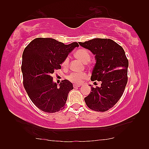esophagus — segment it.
<instances>
[{
	"instance_id": "1",
	"label": "esophagus",
	"mask_w": 149,
	"mask_h": 149,
	"mask_svg": "<svg viewBox=\"0 0 149 149\" xmlns=\"http://www.w3.org/2000/svg\"><path fill=\"white\" fill-rule=\"evenodd\" d=\"M73 86H74V88L80 87L81 86V84H74V85H73Z\"/></svg>"
}]
</instances>
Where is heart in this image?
I'll return each instance as SVG.
<instances>
[{"mask_svg": "<svg viewBox=\"0 0 149 149\" xmlns=\"http://www.w3.org/2000/svg\"><path fill=\"white\" fill-rule=\"evenodd\" d=\"M75 56L80 59L84 63H88L91 59V55L90 52L87 49H80L77 50L75 53ZM69 64V58H66L62 63V66L64 67H67ZM88 77V75L86 73H72L68 76V79L72 83L80 84L84 79Z\"/></svg>", "mask_w": 149, "mask_h": 149, "instance_id": "heart-1", "label": "heart"}]
</instances>
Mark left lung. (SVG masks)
Wrapping results in <instances>:
<instances>
[{"label":"left lung","mask_w":149,"mask_h":149,"mask_svg":"<svg viewBox=\"0 0 149 149\" xmlns=\"http://www.w3.org/2000/svg\"><path fill=\"white\" fill-rule=\"evenodd\" d=\"M79 43L95 55L96 64L91 80L101 82L100 86L91 87V93L84 98L85 102L95 111H106L121 98L127 83L129 61L124 50L107 38H94Z\"/></svg>","instance_id":"1"}]
</instances>
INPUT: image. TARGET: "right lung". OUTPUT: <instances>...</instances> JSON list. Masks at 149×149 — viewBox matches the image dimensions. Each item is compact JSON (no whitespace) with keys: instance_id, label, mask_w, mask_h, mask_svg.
Masks as SVG:
<instances>
[{"instance_id":"1","label":"right lung","mask_w":149,"mask_h":149,"mask_svg":"<svg viewBox=\"0 0 149 149\" xmlns=\"http://www.w3.org/2000/svg\"><path fill=\"white\" fill-rule=\"evenodd\" d=\"M77 42L65 45L53 38H37L25 48L21 70L23 84L28 96L38 108L49 113L58 112L65 107L69 91L74 89L69 81L58 84L51 75L61 69V64Z\"/></svg>"}]
</instances>
